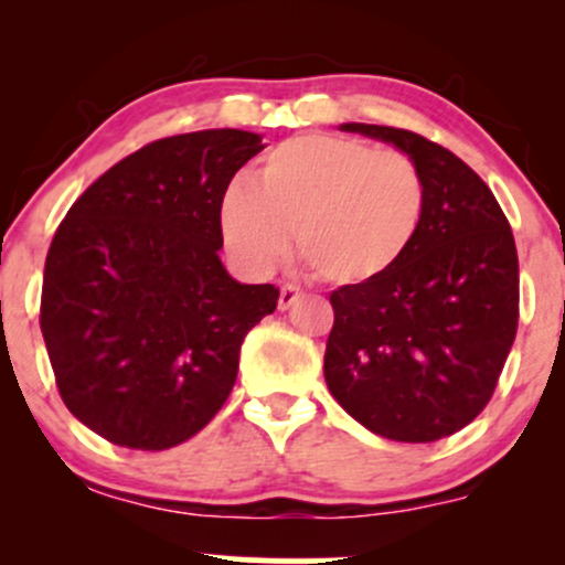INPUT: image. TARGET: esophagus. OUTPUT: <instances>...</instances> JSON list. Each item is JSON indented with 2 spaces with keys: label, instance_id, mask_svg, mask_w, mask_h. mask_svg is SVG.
I'll list each match as a JSON object with an SVG mask.
<instances>
[{
  "label": "esophagus",
  "instance_id": "obj_1",
  "mask_svg": "<svg viewBox=\"0 0 565 565\" xmlns=\"http://www.w3.org/2000/svg\"><path fill=\"white\" fill-rule=\"evenodd\" d=\"M302 297V291L297 287H291V284H284L281 291H278V310H289L291 305Z\"/></svg>",
  "mask_w": 565,
  "mask_h": 565
}]
</instances>
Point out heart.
Returning <instances> with one entry per match:
<instances>
[{
    "label": "heart",
    "mask_w": 565,
    "mask_h": 565,
    "mask_svg": "<svg viewBox=\"0 0 565 565\" xmlns=\"http://www.w3.org/2000/svg\"><path fill=\"white\" fill-rule=\"evenodd\" d=\"M427 185L406 153L337 135H300L265 153L220 201L225 246L244 268L268 270L289 252L332 287L387 276L417 242Z\"/></svg>",
    "instance_id": "b5f03b06"
}]
</instances>
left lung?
Returning <instances> with one entry per match:
<instances>
[{
  "label": "left lung",
  "instance_id": "left-lung-1",
  "mask_svg": "<svg viewBox=\"0 0 565 565\" xmlns=\"http://www.w3.org/2000/svg\"><path fill=\"white\" fill-rule=\"evenodd\" d=\"M423 172L425 223L387 276L329 295L323 377L355 423L430 444L470 425L494 393L518 329V252L494 193L449 148L417 132L348 121Z\"/></svg>",
  "mask_w": 565,
  "mask_h": 565
}]
</instances>
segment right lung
Listing matches in <instances>:
<instances>
[{"mask_svg":"<svg viewBox=\"0 0 565 565\" xmlns=\"http://www.w3.org/2000/svg\"><path fill=\"white\" fill-rule=\"evenodd\" d=\"M263 138L201 129L148 142L95 180L50 244L44 345L68 412L140 451L183 444L223 408L274 284L236 281L220 201Z\"/></svg>","mask_w":565,"mask_h":565,"instance_id":"1","label":"right lung"}]
</instances>
